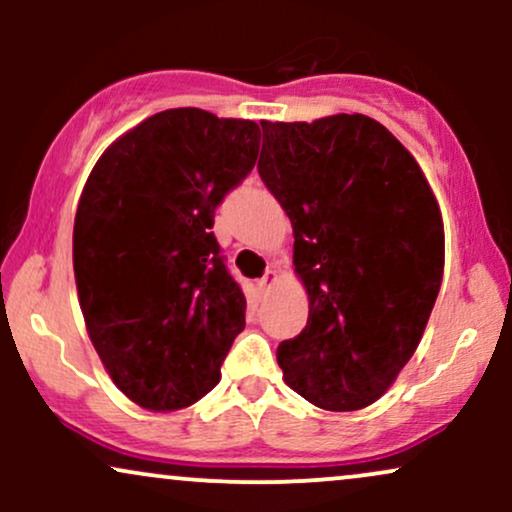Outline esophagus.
<instances>
[{"label":"esophagus","mask_w":512,"mask_h":512,"mask_svg":"<svg viewBox=\"0 0 512 512\" xmlns=\"http://www.w3.org/2000/svg\"><path fill=\"white\" fill-rule=\"evenodd\" d=\"M276 281H279V274H276L274 269H269V272L264 274L260 281H257V291H260V293H267V291L272 289V286L276 284Z\"/></svg>","instance_id":"1"}]
</instances>
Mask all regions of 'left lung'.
I'll return each instance as SVG.
<instances>
[{"instance_id":"8db88e82","label":"left lung","mask_w":512,"mask_h":512,"mask_svg":"<svg viewBox=\"0 0 512 512\" xmlns=\"http://www.w3.org/2000/svg\"><path fill=\"white\" fill-rule=\"evenodd\" d=\"M257 170L293 226L308 325L276 349L284 383L327 411L378 402L424 337L445 231L424 170L373 117L262 120Z\"/></svg>"}]
</instances>
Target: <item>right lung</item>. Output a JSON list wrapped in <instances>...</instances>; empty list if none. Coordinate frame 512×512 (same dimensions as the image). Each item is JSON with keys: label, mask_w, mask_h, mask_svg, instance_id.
I'll use <instances>...</instances> for the list:
<instances>
[{"label": "right lung", "mask_w": 512, "mask_h": 512, "mask_svg": "<svg viewBox=\"0 0 512 512\" xmlns=\"http://www.w3.org/2000/svg\"><path fill=\"white\" fill-rule=\"evenodd\" d=\"M260 127L199 108L146 117L88 175L74 219V279L93 349L149 411L211 392L245 327L214 209L255 168Z\"/></svg>", "instance_id": "add662e5"}]
</instances>
